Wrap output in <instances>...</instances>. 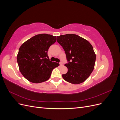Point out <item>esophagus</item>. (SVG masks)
<instances>
[{
  "label": "esophagus",
  "mask_w": 120,
  "mask_h": 120,
  "mask_svg": "<svg viewBox=\"0 0 120 120\" xmlns=\"http://www.w3.org/2000/svg\"><path fill=\"white\" fill-rule=\"evenodd\" d=\"M60 66H63V64L61 62L60 63Z\"/></svg>",
  "instance_id": "obj_1"
}]
</instances>
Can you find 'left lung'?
<instances>
[{
	"label": "left lung",
	"instance_id": "8db88e82",
	"mask_svg": "<svg viewBox=\"0 0 120 120\" xmlns=\"http://www.w3.org/2000/svg\"><path fill=\"white\" fill-rule=\"evenodd\" d=\"M57 41L63 47L66 54L68 68L63 79L72 84L85 82L92 72L96 56L91 44L79 36L67 34L57 37Z\"/></svg>",
	"mask_w": 120,
	"mask_h": 120
}]
</instances>
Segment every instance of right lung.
<instances>
[{
    "instance_id": "right-lung-1",
    "label": "right lung",
    "mask_w": 120,
    "mask_h": 120,
    "mask_svg": "<svg viewBox=\"0 0 120 120\" xmlns=\"http://www.w3.org/2000/svg\"><path fill=\"white\" fill-rule=\"evenodd\" d=\"M56 41V37L48 34L36 35L19 48L17 61L20 72L34 83L44 82L49 79L53 69L59 63L49 60L48 51Z\"/></svg>"
}]
</instances>
